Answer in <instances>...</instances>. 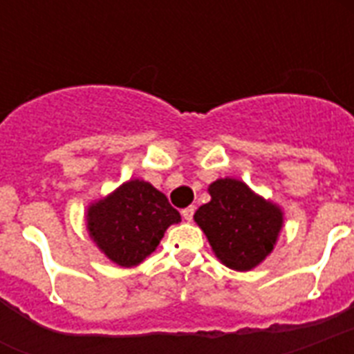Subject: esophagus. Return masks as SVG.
Listing matches in <instances>:
<instances>
[{"label": "esophagus", "mask_w": 354, "mask_h": 354, "mask_svg": "<svg viewBox=\"0 0 354 354\" xmlns=\"http://www.w3.org/2000/svg\"><path fill=\"white\" fill-rule=\"evenodd\" d=\"M193 215H194V205H189L185 209H182V216L185 221H193Z\"/></svg>", "instance_id": "esophagus-1"}]
</instances>
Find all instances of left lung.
<instances>
[{"label":"left lung","instance_id":"obj_1","mask_svg":"<svg viewBox=\"0 0 354 354\" xmlns=\"http://www.w3.org/2000/svg\"><path fill=\"white\" fill-rule=\"evenodd\" d=\"M207 191L211 202L200 205L194 221L222 263L241 272L252 270L274 250L283 213L232 178L216 180Z\"/></svg>","mask_w":354,"mask_h":354}]
</instances>
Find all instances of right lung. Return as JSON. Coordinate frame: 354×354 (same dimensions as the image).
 I'll list each match as a JSON object with an SVG mask.
<instances>
[{
  "mask_svg": "<svg viewBox=\"0 0 354 354\" xmlns=\"http://www.w3.org/2000/svg\"><path fill=\"white\" fill-rule=\"evenodd\" d=\"M178 213L163 193L132 180L88 209V230L97 246L119 266H136L160 244Z\"/></svg>",
  "mask_w": 354,
  "mask_h": 354,
  "instance_id": "1",
  "label": "right lung"
}]
</instances>
